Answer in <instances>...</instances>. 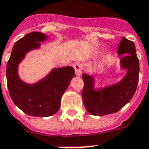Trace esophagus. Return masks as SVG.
Instances as JSON below:
<instances>
[{
  "instance_id": "34e87169",
  "label": "esophagus",
  "mask_w": 149,
  "mask_h": 149,
  "mask_svg": "<svg viewBox=\"0 0 149 149\" xmlns=\"http://www.w3.org/2000/svg\"><path fill=\"white\" fill-rule=\"evenodd\" d=\"M73 67H74L75 72H76L77 77H80L82 74V70H83V65H82L81 63H75L74 65H73Z\"/></svg>"
}]
</instances>
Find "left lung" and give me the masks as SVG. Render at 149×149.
Instances as JSON below:
<instances>
[{
  "instance_id": "obj_1",
  "label": "left lung",
  "mask_w": 149,
  "mask_h": 149,
  "mask_svg": "<svg viewBox=\"0 0 149 149\" xmlns=\"http://www.w3.org/2000/svg\"><path fill=\"white\" fill-rule=\"evenodd\" d=\"M118 54L120 57V65L127 72L118 83L95 89L93 75L83 74L84 87L82 92L86 111L92 115L104 116L118 112L133 97L139 83V61L135 45L125 37L118 45Z\"/></svg>"
}]
</instances>
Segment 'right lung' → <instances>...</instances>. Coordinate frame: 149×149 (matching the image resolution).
Returning <instances> with one entry per match:
<instances>
[{
    "instance_id": "1",
    "label": "right lung",
    "mask_w": 149,
    "mask_h": 149,
    "mask_svg": "<svg viewBox=\"0 0 149 149\" xmlns=\"http://www.w3.org/2000/svg\"><path fill=\"white\" fill-rule=\"evenodd\" d=\"M48 36L33 31L15 42L7 65V84L13 102L22 111L34 117H49L57 113L61 97L74 77L72 66L57 68L35 84L24 83L18 75V65L29 51L38 49Z\"/></svg>"
}]
</instances>
